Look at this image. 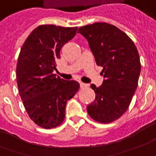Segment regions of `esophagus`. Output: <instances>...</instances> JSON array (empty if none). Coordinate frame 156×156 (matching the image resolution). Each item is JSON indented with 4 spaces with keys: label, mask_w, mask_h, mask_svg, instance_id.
I'll return each mask as SVG.
<instances>
[{
    "label": "esophagus",
    "mask_w": 156,
    "mask_h": 156,
    "mask_svg": "<svg viewBox=\"0 0 156 156\" xmlns=\"http://www.w3.org/2000/svg\"><path fill=\"white\" fill-rule=\"evenodd\" d=\"M80 87H81L82 89H83V88H88L89 87V84H87V83H80Z\"/></svg>",
    "instance_id": "obj_1"
}]
</instances>
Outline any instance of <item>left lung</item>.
<instances>
[{
  "mask_svg": "<svg viewBox=\"0 0 156 156\" xmlns=\"http://www.w3.org/2000/svg\"><path fill=\"white\" fill-rule=\"evenodd\" d=\"M89 42L105 80L97 88L94 102L87 106L89 116L110 123L123 115L131 103L139 82L141 64L133 40L121 29L107 23H94L78 29Z\"/></svg>",
  "mask_w": 156,
  "mask_h": 156,
  "instance_id": "8db88e82",
  "label": "left lung"
}]
</instances>
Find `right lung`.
<instances>
[{
    "mask_svg": "<svg viewBox=\"0 0 156 156\" xmlns=\"http://www.w3.org/2000/svg\"><path fill=\"white\" fill-rule=\"evenodd\" d=\"M78 27L40 25L25 40L18 55L17 83L25 110L38 126L51 129L62 123L67 102L79 89L77 81L56 77V61Z\"/></svg>",
    "mask_w": 156,
    "mask_h": 156,
    "instance_id": "obj_1",
    "label": "right lung"
}]
</instances>
